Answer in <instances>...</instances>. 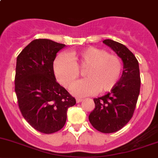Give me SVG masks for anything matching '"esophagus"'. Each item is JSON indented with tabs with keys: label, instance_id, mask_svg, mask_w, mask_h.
<instances>
[{
	"label": "esophagus",
	"instance_id": "esophagus-1",
	"mask_svg": "<svg viewBox=\"0 0 158 158\" xmlns=\"http://www.w3.org/2000/svg\"><path fill=\"white\" fill-rule=\"evenodd\" d=\"M82 101H83V99H80V98H76V102H77V103H79V102H81Z\"/></svg>",
	"mask_w": 158,
	"mask_h": 158
}]
</instances>
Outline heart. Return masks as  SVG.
<instances>
[{
  "label": "heart",
  "mask_w": 158,
  "mask_h": 158,
  "mask_svg": "<svg viewBox=\"0 0 158 158\" xmlns=\"http://www.w3.org/2000/svg\"><path fill=\"white\" fill-rule=\"evenodd\" d=\"M84 68H86L84 72L86 79L77 81L70 87L72 94L77 97L111 90L120 78L122 62L116 55L102 48L88 47L72 52L69 57L59 55L53 64L56 79L65 87L69 86L79 76V69Z\"/></svg>",
  "instance_id": "b5f03b06"
}]
</instances>
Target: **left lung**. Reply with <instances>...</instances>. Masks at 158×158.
Masks as SVG:
<instances>
[{
    "label": "left lung",
    "instance_id": "1",
    "mask_svg": "<svg viewBox=\"0 0 158 158\" xmlns=\"http://www.w3.org/2000/svg\"><path fill=\"white\" fill-rule=\"evenodd\" d=\"M102 43L122 59L123 71L110 93L93 99L95 108L89 120L98 131L110 134L122 129L133 116L140 94V69L137 59L123 44L111 39H106Z\"/></svg>",
    "mask_w": 158,
    "mask_h": 158
}]
</instances>
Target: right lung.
<instances>
[{"instance_id":"obj_1","label":"right lung","mask_w":158,"mask_h":158,"mask_svg":"<svg viewBox=\"0 0 158 158\" xmlns=\"http://www.w3.org/2000/svg\"><path fill=\"white\" fill-rule=\"evenodd\" d=\"M65 47L49 39H35L17 58L15 90L18 106L26 121L43 134L60 131L67 110L76 102L54 74L53 62Z\"/></svg>"}]
</instances>
